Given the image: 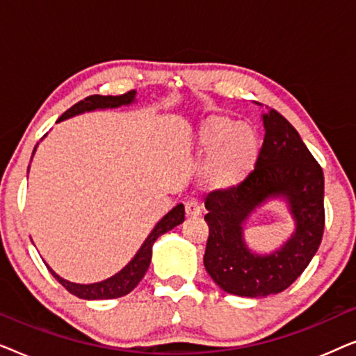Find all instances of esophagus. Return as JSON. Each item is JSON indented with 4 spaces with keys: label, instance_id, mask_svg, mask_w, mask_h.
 <instances>
[{
    "label": "esophagus",
    "instance_id": "34e87169",
    "mask_svg": "<svg viewBox=\"0 0 356 356\" xmlns=\"http://www.w3.org/2000/svg\"><path fill=\"white\" fill-rule=\"evenodd\" d=\"M184 212H186L188 218H194L201 213V202L196 201V199H191L184 204Z\"/></svg>",
    "mask_w": 356,
    "mask_h": 356
}]
</instances>
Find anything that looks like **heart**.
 Masks as SVG:
<instances>
[{"label":"heart","mask_w":356,"mask_h":356,"mask_svg":"<svg viewBox=\"0 0 356 356\" xmlns=\"http://www.w3.org/2000/svg\"><path fill=\"white\" fill-rule=\"evenodd\" d=\"M199 149L209 160L204 179L212 189L240 188L256 168L261 140L254 128L225 115H212L199 126Z\"/></svg>","instance_id":"1"}]
</instances>
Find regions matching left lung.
<instances>
[{
  "mask_svg": "<svg viewBox=\"0 0 356 356\" xmlns=\"http://www.w3.org/2000/svg\"><path fill=\"white\" fill-rule=\"evenodd\" d=\"M264 143L250 178L232 191L206 197L209 238L204 267L223 291L238 296L275 295L298 279L324 233V175L298 131L279 111L262 113ZM284 198L296 232L279 250L257 255L247 248L242 225L257 207Z\"/></svg>",
  "mask_w": 356,
  "mask_h": 356,
  "instance_id": "1",
  "label": "left lung"
}]
</instances>
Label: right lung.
Segmentation results:
<instances>
[{"label":"right lung","mask_w":356,"mask_h":356,"mask_svg":"<svg viewBox=\"0 0 356 356\" xmlns=\"http://www.w3.org/2000/svg\"><path fill=\"white\" fill-rule=\"evenodd\" d=\"M136 100V90H129L123 95H90L87 99L77 102L76 105H72L70 110L65 111L58 120V123L66 118H71L74 115H81L84 111H94V110H105V108H118L121 105H131ZM37 149V145H35ZM33 149V152H35ZM184 220V206L178 204L160 220L150 235L145 238L143 246L139 248V251L136 252V256L128 262V266H124L118 274H115L110 279L97 282V284H74V282L65 280L60 277L56 272L51 270L50 266L48 270L51 272V275L65 286V289L72 293L77 298L82 300H111V298H120V296L128 295L129 291L136 289V285L143 280V277L147 272L150 266V259H152V246L155 240L159 236H162L163 233H167Z\"/></svg>","instance_id":"right-lung-1"}]
</instances>
